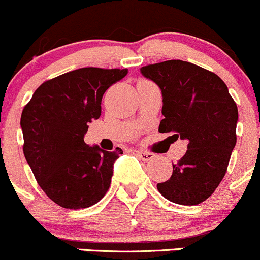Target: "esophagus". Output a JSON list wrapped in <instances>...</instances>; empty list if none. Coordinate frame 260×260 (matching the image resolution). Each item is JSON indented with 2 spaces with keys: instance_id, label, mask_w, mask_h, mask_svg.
<instances>
[{
  "instance_id": "obj_1",
  "label": "esophagus",
  "mask_w": 260,
  "mask_h": 260,
  "mask_svg": "<svg viewBox=\"0 0 260 260\" xmlns=\"http://www.w3.org/2000/svg\"><path fill=\"white\" fill-rule=\"evenodd\" d=\"M136 154L137 156H139V159H142L143 161H150L155 157L154 154L147 153V151H143V150H137Z\"/></svg>"
}]
</instances>
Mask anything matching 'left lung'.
<instances>
[{
  "label": "left lung",
  "instance_id": "1",
  "mask_svg": "<svg viewBox=\"0 0 260 260\" xmlns=\"http://www.w3.org/2000/svg\"><path fill=\"white\" fill-rule=\"evenodd\" d=\"M140 72L161 89L165 118L159 132L188 142L186 154L172 164L171 177L157 183V190L176 204H199L226 174L237 140V105L219 76L190 62L170 59Z\"/></svg>",
  "mask_w": 260,
  "mask_h": 260
}]
</instances>
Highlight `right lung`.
<instances>
[{
	"label": "right lung",
	"instance_id": "obj_1",
	"mask_svg": "<svg viewBox=\"0 0 260 260\" xmlns=\"http://www.w3.org/2000/svg\"><path fill=\"white\" fill-rule=\"evenodd\" d=\"M127 73V68L71 71L44 82L23 109V153L39 186L59 207L88 208L106 194L122 150L89 147L84 136L89 122L100 117L104 92Z\"/></svg>",
	"mask_w": 260,
	"mask_h": 260
}]
</instances>
